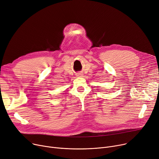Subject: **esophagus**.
Returning a JSON list of instances; mask_svg holds the SVG:
<instances>
[{
    "label": "esophagus",
    "mask_w": 159,
    "mask_h": 159,
    "mask_svg": "<svg viewBox=\"0 0 159 159\" xmlns=\"http://www.w3.org/2000/svg\"><path fill=\"white\" fill-rule=\"evenodd\" d=\"M81 76H82V74H80V73L77 74V76H78V77H81Z\"/></svg>",
    "instance_id": "esophagus-1"
}]
</instances>
